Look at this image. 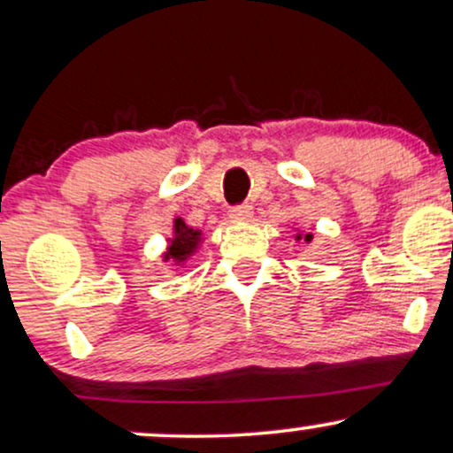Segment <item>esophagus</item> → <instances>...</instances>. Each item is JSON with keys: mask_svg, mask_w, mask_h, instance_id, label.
<instances>
[{"mask_svg": "<svg viewBox=\"0 0 453 453\" xmlns=\"http://www.w3.org/2000/svg\"><path fill=\"white\" fill-rule=\"evenodd\" d=\"M228 216H231L235 222H248L250 218H252V208L245 203L235 205V208H231V211H228Z\"/></svg>", "mask_w": 453, "mask_h": 453, "instance_id": "obj_1", "label": "esophagus"}]
</instances>
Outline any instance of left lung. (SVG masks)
Here are the masks:
<instances>
[{
    "label": "left lung",
    "mask_w": 453,
    "mask_h": 453,
    "mask_svg": "<svg viewBox=\"0 0 453 453\" xmlns=\"http://www.w3.org/2000/svg\"><path fill=\"white\" fill-rule=\"evenodd\" d=\"M296 239H298V242H300V239H303V235H296ZM311 239H312V235H311V233H306V235H304V242H306V243H309V242H311Z\"/></svg>",
    "instance_id": "obj_1"
}]
</instances>
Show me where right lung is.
Returning a JSON list of instances; mask_svg holds the SVG:
<instances>
[{
	"label": "right lung",
	"instance_id": "1",
	"mask_svg": "<svg viewBox=\"0 0 453 453\" xmlns=\"http://www.w3.org/2000/svg\"><path fill=\"white\" fill-rule=\"evenodd\" d=\"M167 242H170V245H167V252L164 254V258L174 260V262H184L188 260V256L195 254V250H197V245L201 242V233L184 225L182 218H176L174 237L167 239Z\"/></svg>",
	"mask_w": 453,
	"mask_h": 453
}]
</instances>
